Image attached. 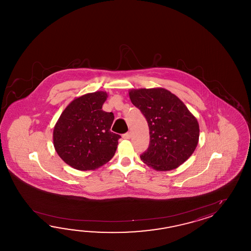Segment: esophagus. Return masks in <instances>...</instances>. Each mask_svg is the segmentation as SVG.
Instances as JSON below:
<instances>
[{"mask_svg":"<svg viewBox=\"0 0 251 251\" xmlns=\"http://www.w3.org/2000/svg\"><path fill=\"white\" fill-rule=\"evenodd\" d=\"M130 137H131V133H130V132H128V133H124V139H130Z\"/></svg>","mask_w":251,"mask_h":251,"instance_id":"esophagus-1","label":"esophagus"}]
</instances>
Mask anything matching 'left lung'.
<instances>
[{
	"label": "left lung",
	"mask_w": 251,
	"mask_h": 251,
	"mask_svg": "<svg viewBox=\"0 0 251 251\" xmlns=\"http://www.w3.org/2000/svg\"><path fill=\"white\" fill-rule=\"evenodd\" d=\"M129 96L149 126V147L140 155L141 160L156 171L181 165L198 145L197 118L176 95L162 88L132 90Z\"/></svg>",
	"instance_id": "1"
}]
</instances>
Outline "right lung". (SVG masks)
Segmentation results:
<instances>
[{
	"mask_svg": "<svg viewBox=\"0 0 251 251\" xmlns=\"http://www.w3.org/2000/svg\"><path fill=\"white\" fill-rule=\"evenodd\" d=\"M107 96L97 91L75 99L54 126L55 151L76 170H96L111 160L118 148L121 136L110 131L114 114L102 110Z\"/></svg>",
	"mask_w": 251,
	"mask_h": 251,
	"instance_id": "1",
	"label": "right lung"
}]
</instances>
